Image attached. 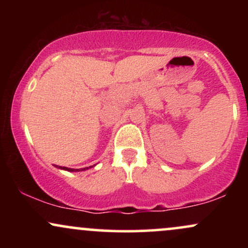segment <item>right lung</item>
Wrapping results in <instances>:
<instances>
[{
    "label": "right lung",
    "instance_id": "right-lung-1",
    "mask_svg": "<svg viewBox=\"0 0 248 248\" xmlns=\"http://www.w3.org/2000/svg\"><path fill=\"white\" fill-rule=\"evenodd\" d=\"M57 168H58V169H62V170H67V171H81V170H86V169H88V168H84V169H71V168H66V167H58L57 166ZM91 168V167H90Z\"/></svg>",
    "mask_w": 248,
    "mask_h": 248
}]
</instances>
